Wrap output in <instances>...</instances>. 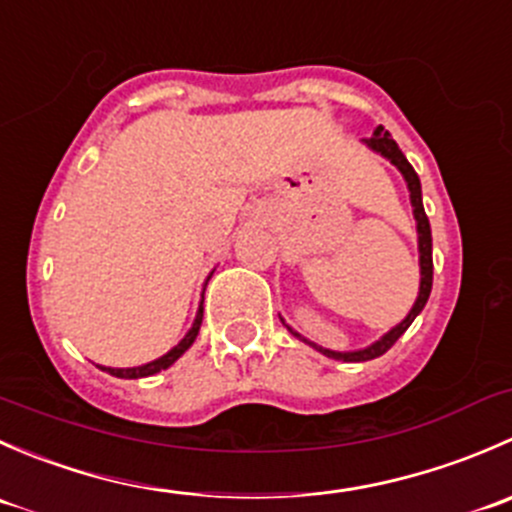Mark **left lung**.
Returning <instances> with one entry per match:
<instances>
[{"label": "left lung", "mask_w": 512, "mask_h": 512, "mask_svg": "<svg viewBox=\"0 0 512 512\" xmlns=\"http://www.w3.org/2000/svg\"><path fill=\"white\" fill-rule=\"evenodd\" d=\"M366 146L371 148L374 153H379V156H384L386 160H391V163L396 165V168L401 170V175H404L406 185H409V193H411V205H414V218H416V230H418V265H421V285H418V297L414 302V307H411V312L406 314V319L401 324H396L391 332H386L384 337L379 339V342L369 344L366 349H356V352H332V349H324V347H317L314 342H309V339H304L302 334L294 332L292 327H287L289 332L294 334L297 339H302V342H307L309 347H314L317 352H322L324 356H329V359H339V361H369V359H376V356L386 354L391 347L396 344V339L401 337V334L406 332V329L411 327V322L421 314V309L426 307L428 302V294H431V285H433V257H431V225H428V218H426V210H423V200H421V180H418L416 170L411 168V163L406 160L404 153L399 151V146H396V141L391 138L389 131H384V126H379L374 131V136L364 138Z\"/></svg>", "instance_id": "1"}]
</instances>
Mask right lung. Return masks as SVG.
I'll return each instance as SVG.
<instances>
[{"instance_id":"right-lung-1","label":"right lung","mask_w":512,"mask_h":512,"mask_svg":"<svg viewBox=\"0 0 512 512\" xmlns=\"http://www.w3.org/2000/svg\"><path fill=\"white\" fill-rule=\"evenodd\" d=\"M200 324H203V302H200L198 314H195L193 327L188 329V334H185V337L180 339V342L175 344V347L170 349L168 354H163L156 361H148V364H143V366H133V369H111V366H101V369L108 371V374H111V376H118V379H141V376L158 374V371L168 369L170 364H175V361H178L180 356H183L190 347H193L195 337H198V332H200Z\"/></svg>"}]
</instances>
